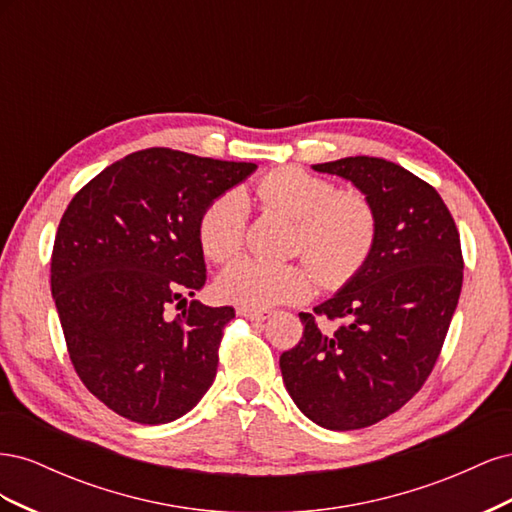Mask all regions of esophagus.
<instances>
[{
	"label": "esophagus",
	"instance_id": "1",
	"mask_svg": "<svg viewBox=\"0 0 512 512\" xmlns=\"http://www.w3.org/2000/svg\"><path fill=\"white\" fill-rule=\"evenodd\" d=\"M237 314L247 320H254V322H262L271 316V312H262V309H250V307H239Z\"/></svg>",
	"mask_w": 512,
	"mask_h": 512
}]
</instances>
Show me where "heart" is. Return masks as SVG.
I'll return each mask as SVG.
<instances>
[{
  "instance_id": "heart-1",
  "label": "heart",
  "mask_w": 512,
  "mask_h": 512,
  "mask_svg": "<svg viewBox=\"0 0 512 512\" xmlns=\"http://www.w3.org/2000/svg\"><path fill=\"white\" fill-rule=\"evenodd\" d=\"M262 205L297 220L294 252L303 254L324 286H342L359 273L376 241V215L367 200L352 192H335L327 179L299 168H280L256 185ZM247 205L239 192H228L203 211L198 243L213 262L237 256L243 247ZM312 292V273L301 265H265L241 258L218 277V294L250 309L297 303Z\"/></svg>"
}]
</instances>
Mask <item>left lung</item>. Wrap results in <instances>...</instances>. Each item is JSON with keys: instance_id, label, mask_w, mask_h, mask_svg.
<instances>
[{"instance_id": "8db88e82", "label": "left lung", "mask_w": 512, "mask_h": 512, "mask_svg": "<svg viewBox=\"0 0 512 512\" xmlns=\"http://www.w3.org/2000/svg\"><path fill=\"white\" fill-rule=\"evenodd\" d=\"M350 181L376 215V241L359 273L314 307L301 342L280 356L286 391L316 425H374L418 393L457 309L463 260L451 211L429 183L369 156L312 166Z\"/></svg>"}]
</instances>
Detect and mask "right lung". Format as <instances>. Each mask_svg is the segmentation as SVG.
Listing matches in <instances>:
<instances>
[{
  "label": "right lung",
  "instance_id": "obj_1",
  "mask_svg": "<svg viewBox=\"0 0 512 512\" xmlns=\"http://www.w3.org/2000/svg\"><path fill=\"white\" fill-rule=\"evenodd\" d=\"M256 170L151 147L106 166L59 222L51 290L76 374L141 425L188 414L215 380L232 307L190 301L207 284L198 220ZM182 312L170 319L167 307Z\"/></svg>",
  "mask_w": 512,
  "mask_h": 512
}]
</instances>
